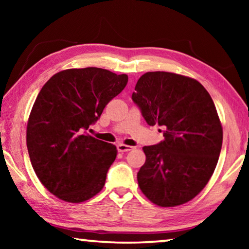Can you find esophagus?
<instances>
[{
    "label": "esophagus",
    "mask_w": 249,
    "mask_h": 249,
    "mask_svg": "<svg viewBox=\"0 0 249 249\" xmlns=\"http://www.w3.org/2000/svg\"><path fill=\"white\" fill-rule=\"evenodd\" d=\"M117 149H119L120 153H127V151H130L134 149V147L128 146V145H124V144H119L117 145Z\"/></svg>",
    "instance_id": "34e87169"
}]
</instances>
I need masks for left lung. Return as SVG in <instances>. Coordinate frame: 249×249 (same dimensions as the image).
Returning <instances> with one entry per match:
<instances>
[{
	"label": "left lung",
	"mask_w": 249,
	"mask_h": 249,
	"mask_svg": "<svg viewBox=\"0 0 249 249\" xmlns=\"http://www.w3.org/2000/svg\"><path fill=\"white\" fill-rule=\"evenodd\" d=\"M132 100L165 137L142 148L141 190L163 208L192 200L209 182L222 148V125L209 92L195 79L155 71L138 79Z\"/></svg>",
	"instance_id": "left-lung-1"
}]
</instances>
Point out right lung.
<instances>
[{
	"instance_id": "obj_1",
	"label": "right lung",
	"mask_w": 249,
	"mask_h": 249,
	"mask_svg": "<svg viewBox=\"0 0 249 249\" xmlns=\"http://www.w3.org/2000/svg\"><path fill=\"white\" fill-rule=\"evenodd\" d=\"M127 81L126 74L89 67L60 71L41 88L26 144L36 176L59 199L80 203L102 190L117 149L88 130Z\"/></svg>"
}]
</instances>
